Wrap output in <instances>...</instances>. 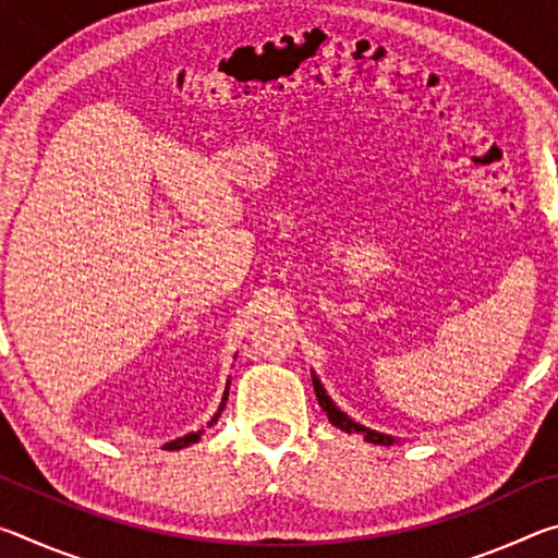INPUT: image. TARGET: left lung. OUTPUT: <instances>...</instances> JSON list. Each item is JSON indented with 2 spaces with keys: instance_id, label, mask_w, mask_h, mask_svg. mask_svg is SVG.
<instances>
[{
  "instance_id": "1",
  "label": "left lung",
  "mask_w": 558,
  "mask_h": 558,
  "mask_svg": "<svg viewBox=\"0 0 558 558\" xmlns=\"http://www.w3.org/2000/svg\"><path fill=\"white\" fill-rule=\"evenodd\" d=\"M313 384H315V393H317V401L319 405H323V411L327 413V418L332 426H337L339 430L344 433H364V438L369 442H376V446H391L393 438L391 436H384V433H376V430H369V428H362L359 423H354L352 418H349L347 413H342L337 409V405L332 403V399H329L327 391L323 389V384H319L317 376H313Z\"/></svg>"
}]
</instances>
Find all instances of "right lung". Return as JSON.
Segmentation results:
<instances>
[{
  "mask_svg": "<svg viewBox=\"0 0 558 558\" xmlns=\"http://www.w3.org/2000/svg\"><path fill=\"white\" fill-rule=\"evenodd\" d=\"M226 399H229V384H226V391H223V399H221V405H219V413L214 415L211 418V423L209 426H214L216 421H219V415H221V411H223V405H226ZM202 436H204V430H196V433H189V436H184V438H177V440H172V442H167V450H182V448H186V446H192V442H196V440H202Z\"/></svg>",
  "mask_w": 558,
  "mask_h": 558,
  "instance_id": "1",
  "label": "right lung"
}]
</instances>
